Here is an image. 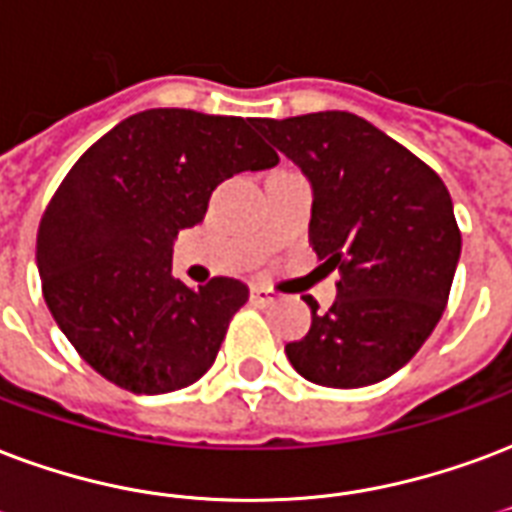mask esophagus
I'll use <instances>...</instances> for the list:
<instances>
[{
  "instance_id": "obj_1",
  "label": "esophagus",
  "mask_w": 512,
  "mask_h": 512,
  "mask_svg": "<svg viewBox=\"0 0 512 512\" xmlns=\"http://www.w3.org/2000/svg\"><path fill=\"white\" fill-rule=\"evenodd\" d=\"M251 299L256 302V305H275V302H278V294L267 286H253Z\"/></svg>"
}]
</instances>
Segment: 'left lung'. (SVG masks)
Listing matches in <instances>:
<instances>
[{"label": "left lung", "mask_w": 512, "mask_h": 512, "mask_svg": "<svg viewBox=\"0 0 512 512\" xmlns=\"http://www.w3.org/2000/svg\"><path fill=\"white\" fill-rule=\"evenodd\" d=\"M253 126L313 188L310 245L340 267L337 299L313 310L310 332L286 345L310 383L361 388L413 359L440 321L461 234L440 175L378 126L345 110L256 118Z\"/></svg>", "instance_id": "obj_1"}]
</instances>
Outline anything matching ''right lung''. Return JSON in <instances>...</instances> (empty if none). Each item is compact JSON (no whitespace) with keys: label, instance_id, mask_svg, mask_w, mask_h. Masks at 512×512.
Here are the masks:
<instances>
[{"label":"right lung","instance_id":"right-lung-1","mask_svg":"<svg viewBox=\"0 0 512 512\" xmlns=\"http://www.w3.org/2000/svg\"><path fill=\"white\" fill-rule=\"evenodd\" d=\"M253 118L156 107L88 148L53 194L37 232L48 310L102 378L167 394L213 367L248 286L172 278V245L197 226L218 183L278 164Z\"/></svg>","mask_w":512,"mask_h":512}]
</instances>
